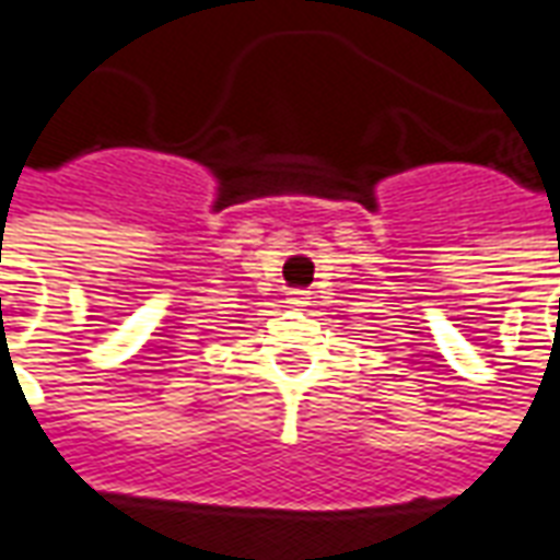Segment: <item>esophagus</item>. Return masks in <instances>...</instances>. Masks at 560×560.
Instances as JSON below:
<instances>
[{"label":"esophagus","instance_id":"1","mask_svg":"<svg viewBox=\"0 0 560 560\" xmlns=\"http://www.w3.org/2000/svg\"><path fill=\"white\" fill-rule=\"evenodd\" d=\"M288 305H291V308H305V305H312V296L305 291H293L291 296H288Z\"/></svg>","mask_w":560,"mask_h":560}]
</instances>
